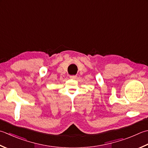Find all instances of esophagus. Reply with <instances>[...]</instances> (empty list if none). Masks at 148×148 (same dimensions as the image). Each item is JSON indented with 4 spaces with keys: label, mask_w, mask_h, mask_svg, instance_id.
I'll use <instances>...</instances> for the list:
<instances>
[{
    "label": "esophagus",
    "mask_w": 148,
    "mask_h": 148,
    "mask_svg": "<svg viewBox=\"0 0 148 148\" xmlns=\"http://www.w3.org/2000/svg\"><path fill=\"white\" fill-rule=\"evenodd\" d=\"M76 75H71V76H70L71 79H76Z\"/></svg>",
    "instance_id": "obj_1"
}]
</instances>
